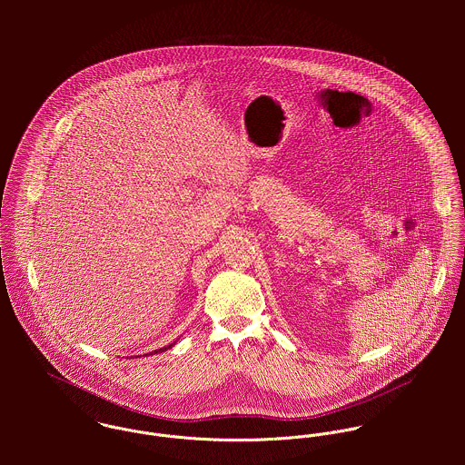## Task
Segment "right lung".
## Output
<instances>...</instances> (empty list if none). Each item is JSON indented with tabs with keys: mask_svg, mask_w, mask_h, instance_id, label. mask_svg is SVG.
I'll return each mask as SVG.
<instances>
[{
	"mask_svg": "<svg viewBox=\"0 0 465 465\" xmlns=\"http://www.w3.org/2000/svg\"><path fill=\"white\" fill-rule=\"evenodd\" d=\"M172 345H175V341H173V343H170V345H166V347H163V349H157V351H153V352H155V354H157V352H163V351H166V349H170V347H172Z\"/></svg>",
	"mask_w": 465,
	"mask_h": 465,
	"instance_id": "right-lung-1",
	"label": "right lung"
}]
</instances>
